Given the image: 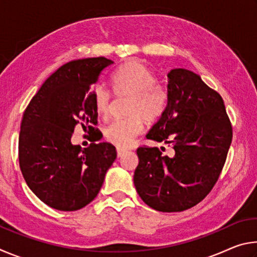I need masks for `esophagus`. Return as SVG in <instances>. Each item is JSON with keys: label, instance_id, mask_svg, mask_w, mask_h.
<instances>
[{"label": "esophagus", "instance_id": "obj_1", "mask_svg": "<svg viewBox=\"0 0 257 257\" xmlns=\"http://www.w3.org/2000/svg\"><path fill=\"white\" fill-rule=\"evenodd\" d=\"M125 150H122V149H116V155H118V158H121L123 154H125Z\"/></svg>", "mask_w": 257, "mask_h": 257}]
</instances>
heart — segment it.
<instances>
[{"mask_svg":"<svg viewBox=\"0 0 257 257\" xmlns=\"http://www.w3.org/2000/svg\"><path fill=\"white\" fill-rule=\"evenodd\" d=\"M115 95L130 96L127 113L129 116L114 120L104 130L108 142L118 147H128L143 133L144 119L154 122L163 114L168 104V94L162 86L154 85L155 77L144 64L130 60L116 69L111 76ZM95 111L105 116L111 105V94L102 85L95 86L90 92Z\"/></svg>","mask_w":257,"mask_h":257,"instance_id":"1","label":"heart"}]
</instances>
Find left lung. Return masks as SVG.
<instances>
[{"instance_id":"1","label":"left lung","mask_w":257,"mask_h":257,"mask_svg":"<svg viewBox=\"0 0 257 257\" xmlns=\"http://www.w3.org/2000/svg\"><path fill=\"white\" fill-rule=\"evenodd\" d=\"M146 138L171 147L141 146L134 184L141 198L161 212L196 205L219 179L232 141L221 95L187 69L168 73V104Z\"/></svg>"}]
</instances>
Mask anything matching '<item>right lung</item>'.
Segmentation results:
<instances>
[{"instance_id": "right-lung-1", "label": "right lung", "mask_w": 257, "mask_h": 257, "mask_svg": "<svg viewBox=\"0 0 257 257\" xmlns=\"http://www.w3.org/2000/svg\"><path fill=\"white\" fill-rule=\"evenodd\" d=\"M113 63L104 56L73 60L47 78L24 112L19 134V165L26 184L43 203L59 211H77L97 196L116 159L115 147L98 143L90 92L99 73ZM80 124L91 143L71 144Z\"/></svg>"}]
</instances>
